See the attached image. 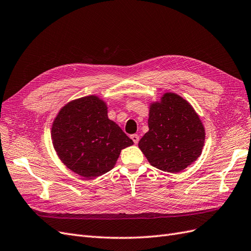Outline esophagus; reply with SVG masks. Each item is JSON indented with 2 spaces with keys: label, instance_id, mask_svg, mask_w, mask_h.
Here are the masks:
<instances>
[{
  "label": "esophagus",
  "instance_id": "34e87169",
  "mask_svg": "<svg viewBox=\"0 0 251 251\" xmlns=\"http://www.w3.org/2000/svg\"><path fill=\"white\" fill-rule=\"evenodd\" d=\"M131 138H132V140L134 141L135 144H137V143L139 142V136H138L137 134H133V135L131 136Z\"/></svg>",
  "mask_w": 251,
  "mask_h": 251
}]
</instances>
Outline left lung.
Returning a JSON list of instances; mask_svg holds the SVG:
<instances>
[{
    "instance_id": "1",
    "label": "left lung",
    "mask_w": 251,
    "mask_h": 251,
    "mask_svg": "<svg viewBox=\"0 0 251 251\" xmlns=\"http://www.w3.org/2000/svg\"><path fill=\"white\" fill-rule=\"evenodd\" d=\"M204 139V126L192 105L165 93L161 102L151 105L149 132L138 147L154 168L179 173L201 155Z\"/></svg>"
}]
</instances>
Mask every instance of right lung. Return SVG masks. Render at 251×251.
<instances>
[{"label": "right lung", "mask_w": 251, "mask_h": 251, "mask_svg": "<svg viewBox=\"0 0 251 251\" xmlns=\"http://www.w3.org/2000/svg\"><path fill=\"white\" fill-rule=\"evenodd\" d=\"M107 113L105 103L92 95L66 104L53 123L51 136L57 156L81 177L108 173L121 150L134 143Z\"/></svg>", "instance_id": "right-lung-1"}]
</instances>
